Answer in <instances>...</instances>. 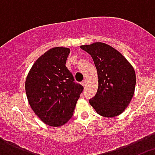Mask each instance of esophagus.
<instances>
[{
  "instance_id": "obj_1",
  "label": "esophagus",
  "mask_w": 155,
  "mask_h": 155,
  "mask_svg": "<svg viewBox=\"0 0 155 155\" xmlns=\"http://www.w3.org/2000/svg\"><path fill=\"white\" fill-rule=\"evenodd\" d=\"M86 84H87V81L86 80H84L83 81L81 82V84H82V86H86Z\"/></svg>"
}]
</instances>
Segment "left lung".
Here are the masks:
<instances>
[{
  "label": "left lung",
  "mask_w": 155,
  "mask_h": 155,
  "mask_svg": "<svg viewBox=\"0 0 155 155\" xmlns=\"http://www.w3.org/2000/svg\"><path fill=\"white\" fill-rule=\"evenodd\" d=\"M80 47L91 56L98 74V91L89 100L90 105L104 117L120 115L135 91L136 74L133 66L118 50L103 42Z\"/></svg>",
  "instance_id": "1"
}]
</instances>
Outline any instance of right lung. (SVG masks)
<instances>
[{
	"label": "right lung",
	"mask_w": 155,
	"mask_h": 155,
	"mask_svg": "<svg viewBox=\"0 0 155 155\" xmlns=\"http://www.w3.org/2000/svg\"><path fill=\"white\" fill-rule=\"evenodd\" d=\"M71 50L53 47L36 60L25 80L28 102L38 117L51 127L71 120L84 87L74 82L66 67Z\"/></svg>",
	"instance_id": "1"
}]
</instances>
